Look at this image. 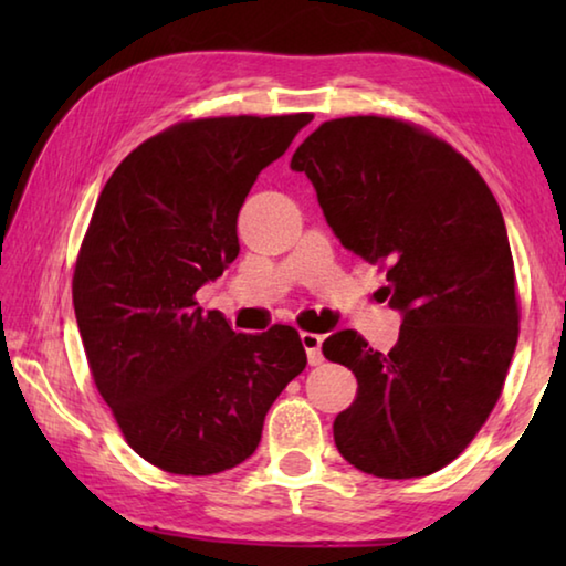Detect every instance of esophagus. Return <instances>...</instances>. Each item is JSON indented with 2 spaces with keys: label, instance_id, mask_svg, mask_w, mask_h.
Returning <instances> with one entry per match:
<instances>
[{
  "label": "esophagus",
  "instance_id": "esophagus-1",
  "mask_svg": "<svg viewBox=\"0 0 566 566\" xmlns=\"http://www.w3.org/2000/svg\"><path fill=\"white\" fill-rule=\"evenodd\" d=\"M300 339H302V347L306 349V359H310L312 367H317V364H322V361H324V354H322V342H324V337H322V334L302 332Z\"/></svg>",
  "mask_w": 566,
  "mask_h": 566
}]
</instances>
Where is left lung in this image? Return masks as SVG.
<instances>
[{"label":"left lung","mask_w":566,"mask_h":566,"mask_svg":"<svg viewBox=\"0 0 566 566\" xmlns=\"http://www.w3.org/2000/svg\"><path fill=\"white\" fill-rule=\"evenodd\" d=\"M339 242L387 272L401 314L391 352L354 329L324 339L357 377L334 444L361 472L427 476L464 452L502 395L520 337L504 217L486 181L434 134L389 117H342L292 157Z\"/></svg>","instance_id":"obj_1"}]
</instances>
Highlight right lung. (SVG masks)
<instances>
[{
  "label": "right lung",
  "instance_id": "add662e5",
  "mask_svg": "<svg viewBox=\"0 0 566 566\" xmlns=\"http://www.w3.org/2000/svg\"><path fill=\"white\" fill-rule=\"evenodd\" d=\"M312 114L181 122L129 151L94 207L72 300L87 361L127 444L171 474L242 464L306 367L300 332L229 327L195 302L239 254L256 175Z\"/></svg>",
  "mask_w": 566,
  "mask_h": 566
}]
</instances>
